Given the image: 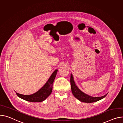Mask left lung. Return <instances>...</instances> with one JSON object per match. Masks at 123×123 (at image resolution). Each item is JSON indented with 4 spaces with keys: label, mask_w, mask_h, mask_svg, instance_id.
<instances>
[{
    "label": "left lung",
    "mask_w": 123,
    "mask_h": 123,
    "mask_svg": "<svg viewBox=\"0 0 123 123\" xmlns=\"http://www.w3.org/2000/svg\"><path fill=\"white\" fill-rule=\"evenodd\" d=\"M70 82L71 85L72 92L73 94L77 99H78L81 102L85 103H92L96 102L103 99L108 94V93H106L105 95L102 96L93 97L84 93V92L80 91L78 88V87L76 86L74 81V77L72 74H71Z\"/></svg>",
    "instance_id": "1"
}]
</instances>
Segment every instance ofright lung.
I'll use <instances>...</instances> for the list:
<instances>
[{
    "mask_svg": "<svg viewBox=\"0 0 123 123\" xmlns=\"http://www.w3.org/2000/svg\"><path fill=\"white\" fill-rule=\"evenodd\" d=\"M58 70L56 69L48 79L44 85L36 92L30 95H24L16 92L21 98L29 102H39L45 100L52 92L53 83L56 76Z\"/></svg>",
    "mask_w": 123,
    "mask_h": 123,
    "instance_id": "1",
    "label": "right lung"
}]
</instances>
